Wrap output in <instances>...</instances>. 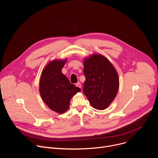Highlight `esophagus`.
Segmentation results:
<instances>
[{
  "instance_id": "esophagus-1",
  "label": "esophagus",
  "mask_w": 158,
  "mask_h": 158,
  "mask_svg": "<svg viewBox=\"0 0 158 158\" xmlns=\"http://www.w3.org/2000/svg\"><path fill=\"white\" fill-rule=\"evenodd\" d=\"M76 85L77 87V88H81V84L80 82H77L76 84Z\"/></svg>"
}]
</instances>
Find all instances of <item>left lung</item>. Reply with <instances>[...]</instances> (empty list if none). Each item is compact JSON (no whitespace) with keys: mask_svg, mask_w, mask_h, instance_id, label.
Here are the masks:
<instances>
[{"mask_svg":"<svg viewBox=\"0 0 158 158\" xmlns=\"http://www.w3.org/2000/svg\"><path fill=\"white\" fill-rule=\"evenodd\" d=\"M83 93L91 106L102 110L109 106L115 98L119 88L117 72L102 55L93 54L84 59Z\"/></svg>","mask_w":158,"mask_h":158,"instance_id":"left-lung-1","label":"left lung"}]
</instances>
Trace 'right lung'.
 <instances>
[{
  "instance_id": "obj_1",
  "label": "right lung",
  "mask_w": 158,
  "mask_h": 158,
  "mask_svg": "<svg viewBox=\"0 0 158 158\" xmlns=\"http://www.w3.org/2000/svg\"><path fill=\"white\" fill-rule=\"evenodd\" d=\"M67 60L50 61L43 70L40 80L39 91L42 99L52 110L60 114L69 109L71 98L81 91L62 73Z\"/></svg>"
}]
</instances>
